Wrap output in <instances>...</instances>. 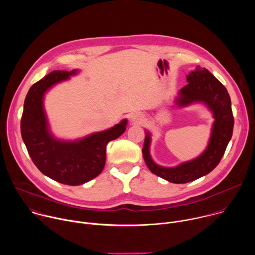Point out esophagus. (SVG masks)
<instances>
[{"mask_svg": "<svg viewBox=\"0 0 255 255\" xmlns=\"http://www.w3.org/2000/svg\"><path fill=\"white\" fill-rule=\"evenodd\" d=\"M143 115L140 114V113H135L131 116L130 120L132 122V124H140L142 121H143Z\"/></svg>", "mask_w": 255, "mask_h": 255, "instance_id": "34e87169", "label": "esophagus"}]
</instances>
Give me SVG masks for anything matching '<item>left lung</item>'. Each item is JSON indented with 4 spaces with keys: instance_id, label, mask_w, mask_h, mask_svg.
Segmentation results:
<instances>
[{
    "instance_id": "obj_1",
    "label": "left lung",
    "mask_w": 255,
    "mask_h": 255,
    "mask_svg": "<svg viewBox=\"0 0 255 255\" xmlns=\"http://www.w3.org/2000/svg\"><path fill=\"white\" fill-rule=\"evenodd\" d=\"M188 85L178 91L174 101L177 107L201 103L215 119L208 146L198 157L173 167L158 165L150 155L151 134L145 130L142 154L149 170L173 184H186L211 172L220 162L232 137L234 118L231 100L226 88L206 68L197 66L187 76Z\"/></svg>"
}]
</instances>
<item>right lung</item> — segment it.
Instances as JSON below:
<instances>
[{"mask_svg":"<svg viewBox=\"0 0 255 255\" xmlns=\"http://www.w3.org/2000/svg\"><path fill=\"white\" fill-rule=\"evenodd\" d=\"M79 69L53 70L34 84L24 102L21 134L28 153L46 176L68 186H80L98 176L106 163L107 144L121 136L127 120L78 140L53 136L44 110V96L55 85L76 76Z\"/></svg>","mask_w":255,"mask_h":255,"instance_id":"add662e5","label":"right lung"}]
</instances>
